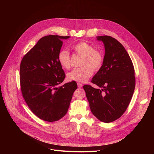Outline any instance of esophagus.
I'll return each mask as SVG.
<instances>
[{
	"mask_svg": "<svg viewBox=\"0 0 154 154\" xmlns=\"http://www.w3.org/2000/svg\"><path fill=\"white\" fill-rule=\"evenodd\" d=\"M77 86H78L79 88H82V87L83 86V85L81 84L80 83H77Z\"/></svg>",
	"mask_w": 154,
	"mask_h": 154,
	"instance_id": "esophagus-1",
	"label": "esophagus"
}]
</instances>
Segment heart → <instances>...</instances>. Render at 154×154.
Returning a JSON list of instances; mask_svg holds the SVG:
<instances>
[{"label":"heart","mask_w":154,"mask_h":154,"mask_svg":"<svg viewBox=\"0 0 154 154\" xmlns=\"http://www.w3.org/2000/svg\"><path fill=\"white\" fill-rule=\"evenodd\" d=\"M75 51L83 56V65L80 69H73L67 74V79L69 81L80 83L86 82L92 75L93 69H99L102 65L103 55L102 53L95 49V48L85 42H80L74 46ZM57 60L60 66L64 69H69L71 67L70 55L68 51L63 49L59 51Z\"/></svg>","instance_id":"b5f03b06"}]
</instances>
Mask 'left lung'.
<instances>
[{
  "mask_svg": "<svg viewBox=\"0 0 154 154\" xmlns=\"http://www.w3.org/2000/svg\"><path fill=\"white\" fill-rule=\"evenodd\" d=\"M96 38L103 43L105 55L91 82L102 88L86 85L83 89L92 113L108 123L119 118L128 107L135 87V71L129 55L118 41L109 36Z\"/></svg>",
  "mask_w": 154,
  "mask_h": 154,
  "instance_id": "obj_1",
  "label": "left lung"
}]
</instances>
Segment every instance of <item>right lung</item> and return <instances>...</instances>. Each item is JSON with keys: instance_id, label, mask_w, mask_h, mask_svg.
<instances>
[{"instance_id": "add662e5", "label": "right lung", "mask_w": 154, "mask_h": 154, "mask_svg": "<svg viewBox=\"0 0 154 154\" xmlns=\"http://www.w3.org/2000/svg\"><path fill=\"white\" fill-rule=\"evenodd\" d=\"M70 36L48 35L41 38L23 57L20 65V83L23 97L39 118L54 122L68 112L75 90V82L57 86L65 78L57 56L62 39Z\"/></svg>"}]
</instances>
